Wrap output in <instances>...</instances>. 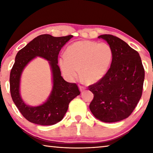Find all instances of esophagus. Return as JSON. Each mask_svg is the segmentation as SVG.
<instances>
[{"instance_id":"obj_1","label":"esophagus","mask_w":153,"mask_h":153,"mask_svg":"<svg viewBox=\"0 0 153 153\" xmlns=\"http://www.w3.org/2000/svg\"><path fill=\"white\" fill-rule=\"evenodd\" d=\"M79 90H80V91H81V92H83V91H84V90H86V88H85L84 86H79Z\"/></svg>"}]
</instances>
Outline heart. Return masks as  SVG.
<instances>
[{"instance_id": "heart-1", "label": "heart", "mask_w": 153, "mask_h": 153, "mask_svg": "<svg viewBox=\"0 0 153 153\" xmlns=\"http://www.w3.org/2000/svg\"><path fill=\"white\" fill-rule=\"evenodd\" d=\"M65 56L59 59L64 74L69 79L81 77L87 84H94L101 79L110 68L114 52L107 43L94 41H77L66 49Z\"/></svg>"}]
</instances>
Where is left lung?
I'll list each match as a JSON object with an SVG mask.
<instances>
[{
	"label": "left lung",
	"instance_id": "8db88e82",
	"mask_svg": "<svg viewBox=\"0 0 153 153\" xmlns=\"http://www.w3.org/2000/svg\"><path fill=\"white\" fill-rule=\"evenodd\" d=\"M112 47L114 55L107 74L88 89L94 94L90 109L103 122H117L128 117L142 97L144 69L136 51L111 34L98 36Z\"/></svg>",
	"mask_w": 153,
	"mask_h": 153
}]
</instances>
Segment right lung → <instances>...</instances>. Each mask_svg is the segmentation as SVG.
<instances>
[{"instance_id": "add662e5", "label": "right lung", "mask_w": 153, "mask_h": 153, "mask_svg": "<svg viewBox=\"0 0 153 153\" xmlns=\"http://www.w3.org/2000/svg\"><path fill=\"white\" fill-rule=\"evenodd\" d=\"M72 37V35L62 37L40 35L19 51L15 56L10 73V92L13 101L20 113L30 122L41 126L54 125L59 122L68 109L69 102L80 94L76 83L67 82L63 78L58 65L59 52ZM36 56H40L49 61L53 73V86L48 101L42 105L33 108L25 104L20 98L19 83L24 67Z\"/></svg>"}]
</instances>
